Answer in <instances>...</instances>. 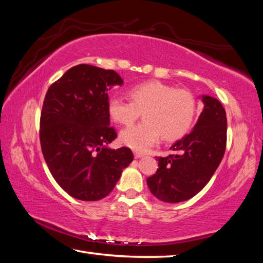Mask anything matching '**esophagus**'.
Instances as JSON below:
<instances>
[{
    "label": "esophagus",
    "instance_id": "esophagus-1",
    "mask_svg": "<svg viewBox=\"0 0 263 263\" xmlns=\"http://www.w3.org/2000/svg\"><path fill=\"white\" fill-rule=\"evenodd\" d=\"M142 157V153H140V152H135V158L136 159H139V158H141Z\"/></svg>",
    "mask_w": 263,
    "mask_h": 263
}]
</instances>
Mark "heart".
<instances>
[{
    "instance_id": "1",
    "label": "heart",
    "mask_w": 263,
    "mask_h": 263,
    "mask_svg": "<svg viewBox=\"0 0 263 263\" xmlns=\"http://www.w3.org/2000/svg\"><path fill=\"white\" fill-rule=\"evenodd\" d=\"M130 101L111 97L108 102L110 118L119 125L128 126L144 112V123L121 133L127 147L145 152L159 141H175L193 127L197 116V100L188 89L176 88L161 81H146L128 90Z\"/></svg>"
}]
</instances>
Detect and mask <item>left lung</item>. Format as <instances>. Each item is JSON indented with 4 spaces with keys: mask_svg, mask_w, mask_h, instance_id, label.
<instances>
[{
    "mask_svg": "<svg viewBox=\"0 0 263 263\" xmlns=\"http://www.w3.org/2000/svg\"><path fill=\"white\" fill-rule=\"evenodd\" d=\"M204 109L189 135L171 149L179 154L158 158L157 173L147 179L149 191L160 201L179 203L198 194L215 174L226 148L225 109L215 97L203 95Z\"/></svg>",
    "mask_w": 263,
    "mask_h": 263,
    "instance_id": "1",
    "label": "left lung"
}]
</instances>
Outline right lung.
Returning <instances> with one entry per match:
<instances>
[{"label":"right lung","instance_id":"obj_1","mask_svg":"<svg viewBox=\"0 0 263 263\" xmlns=\"http://www.w3.org/2000/svg\"><path fill=\"white\" fill-rule=\"evenodd\" d=\"M122 86L112 69L78 65L48 88L41 115V146L52 176L80 201L108 196L132 162L128 147L111 149L108 89Z\"/></svg>","mask_w":263,"mask_h":263}]
</instances>
